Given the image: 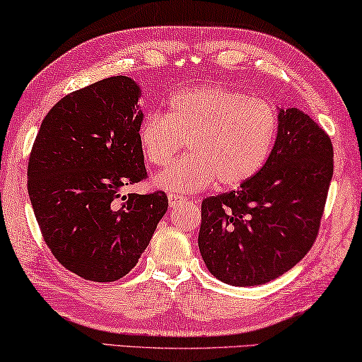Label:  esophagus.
<instances>
[{"label": "esophagus", "mask_w": 362, "mask_h": 362, "mask_svg": "<svg viewBox=\"0 0 362 362\" xmlns=\"http://www.w3.org/2000/svg\"><path fill=\"white\" fill-rule=\"evenodd\" d=\"M168 199H169L170 208H179V206L187 204V198H183V197H180V194H175V193H170Z\"/></svg>", "instance_id": "esophagus-1"}]
</instances>
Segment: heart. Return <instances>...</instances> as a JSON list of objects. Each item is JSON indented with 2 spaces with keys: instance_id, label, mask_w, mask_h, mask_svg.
<instances>
[{
  "instance_id": "b5f03b06",
  "label": "heart",
  "mask_w": 362,
  "mask_h": 362,
  "mask_svg": "<svg viewBox=\"0 0 362 362\" xmlns=\"http://www.w3.org/2000/svg\"><path fill=\"white\" fill-rule=\"evenodd\" d=\"M271 105L222 87L183 90L169 100L165 114H150L139 127L148 163L164 168L188 143L192 153L154 177V187L197 193L217 182L235 188L259 172L277 136Z\"/></svg>"
}]
</instances>
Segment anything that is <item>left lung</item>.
<instances>
[{
  "instance_id": "1",
  "label": "left lung",
  "mask_w": 362,
  "mask_h": 362,
  "mask_svg": "<svg viewBox=\"0 0 362 362\" xmlns=\"http://www.w3.org/2000/svg\"><path fill=\"white\" fill-rule=\"evenodd\" d=\"M277 120L264 168L238 190L202 204L198 246L209 272L223 284L271 282L296 266L317 237L334 146L300 109L279 107Z\"/></svg>"
}]
</instances>
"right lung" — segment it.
<instances>
[{
    "instance_id": "1",
    "label": "right lung",
    "mask_w": 362,
    "mask_h": 362,
    "mask_svg": "<svg viewBox=\"0 0 362 362\" xmlns=\"http://www.w3.org/2000/svg\"><path fill=\"white\" fill-rule=\"evenodd\" d=\"M134 78H103L66 95L40 125L27 188L51 253L69 271L114 282L136 266L168 211L163 192L129 193L146 177Z\"/></svg>"
}]
</instances>
